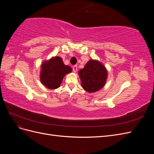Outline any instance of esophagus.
<instances>
[{"instance_id": "1", "label": "esophagus", "mask_w": 154, "mask_h": 154, "mask_svg": "<svg viewBox=\"0 0 154 154\" xmlns=\"http://www.w3.org/2000/svg\"><path fill=\"white\" fill-rule=\"evenodd\" d=\"M72 69H73L74 72H76L77 71V70H78V67H77V66H74L72 67Z\"/></svg>"}]
</instances>
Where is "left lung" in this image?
Here are the masks:
<instances>
[{"mask_svg":"<svg viewBox=\"0 0 154 154\" xmlns=\"http://www.w3.org/2000/svg\"><path fill=\"white\" fill-rule=\"evenodd\" d=\"M82 87L85 91L93 93L103 88L108 77V72L103 63L97 60H90L78 71Z\"/></svg>","mask_w":154,"mask_h":154,"instance_id":"obj_1","label":"left lung"}]
</instances>
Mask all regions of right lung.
<instances>
[{
  "instance_id": "right-lung-1",
  "label": "right lung",
  "mask_w": 154,
  "mask_h": 154,
  "mask_svg": "<svg viewBox=\"0 0 154 154\" xmlns=\"http://www.w3.org/2000/svg\"><path fill=\"white\" fill-rule=\"evenodd\" d=\"M72 72V68L63 63L60 57H53L42 63L40 80L42 84L49 89L58 88L65 76Z\"/></svg>"
}]
</instances>
